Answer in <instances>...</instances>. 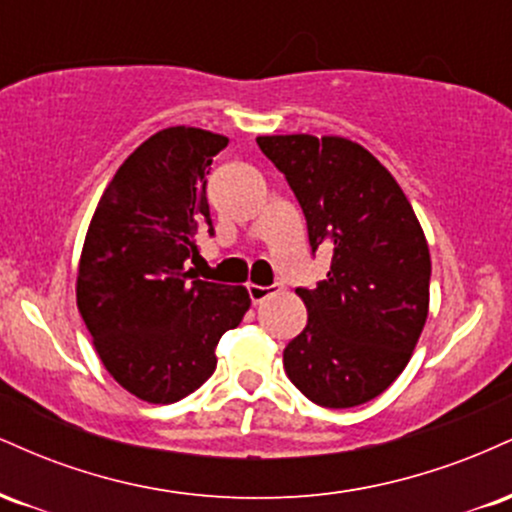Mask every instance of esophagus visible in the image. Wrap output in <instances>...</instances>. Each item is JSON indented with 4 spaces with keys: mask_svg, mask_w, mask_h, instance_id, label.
Listing matches in <instances>:
<instances>
[{
    "mask_svg": "<svg viewBox=\"0 0 512 512\" xmlns=\"http://www.w3.org/2000/svg\"><path fill=\"white\" fill-rule=\"evenodd\" d=\"M279 291L276 289V286H260V284H250L248 286V293H250V298H252V303H262V301H267L269 296H274V293Z\"/></svg>",
    "mask_w": 512,
    "mask_h": 512,
    "instance_id": "esophagus-1",
    "label": "esophagus"
}]
</instances>
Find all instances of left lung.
<instances>
[{
	"label": "left lung",
	"instance_id": "left-lung-1",
	"mask_svg": "<svg viewBox=\"0 0 512 512\" xmlns=\"http://www.w3.org/2000/svg\"><path fill=\"white\" fill-rule=\"evenodd\" d=\"M289 180L313 252L332 250L315 289H296L308 325L284 349L286 375L310 402H370L407 368L428 317L431 252L407 195L361 144L337 134L257 137Z\"/></svg>",
	"mask_w": 512,
	"mask_h": 512
}]
</instances>
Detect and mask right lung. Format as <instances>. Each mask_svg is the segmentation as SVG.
<instances>
[{"mask_svg": "<svg viewBox=\"0 0 512 512\" xmlns=\"http://www.w3.org/2000/svg\"><path fill=\"white\" fill-rule=\"evenodd\" d=\"M226 144L199 127L161 129L117 168L88 223L76 305L105 370L142 402H178L207 383L216 344L250 308L245 286L185 267L199 233H214L207 175Z\"/></svg>", "mask_w": 512, "mask_h": 512, "instance_id": "add662e5", "label": "right lung"}]
</instances>
